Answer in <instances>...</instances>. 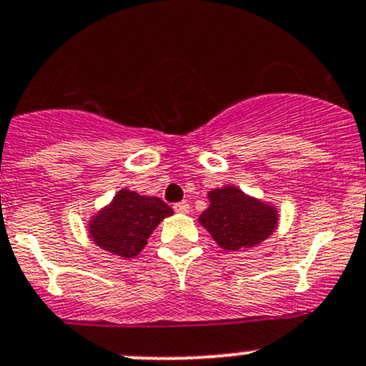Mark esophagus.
<instances>
[{
  "label": "esophagus",
  "mask_w": 366,
  "mask_h": 366,
  "mask_svg": "<svg viewBox=\"0 0 366 366\" xmlns=\"http://www.w3.org/2000/svg\"><path fill=\"white\" fill-rule=\"evenodd\" d=\"M173 209H175V212H179V214H187L191 207L187 202H179V204L173 205Z\"/></svg>",
  "instance_id": "obj_1"
}]
</instances>
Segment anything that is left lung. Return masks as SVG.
I'll list each match as a JSON object with an SVG mask.
<instances>
[{
    "label": "left lung",
    "instance_id": "left-lung-1",
    "mask_svg": "<svg viewBox=\"0 0 366 366\" xmlns=\"http://www.w3.org/2000/svg\"><path fill=\"white\" fill-rule=\"evenodd\" d=\"M207 198L209 207L198 216V222L223 250L254 248L277 229V205L250 197L239 187H216Z\"/></svg>",
    "mask_w": 366,
    "mask_h": 366
}]
</instances>
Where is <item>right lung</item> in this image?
<instances>
[{"label":"right lung","mask_w":366,"mask_h":366,"mask_svg":"<svg viewBox=\"0 0 366 366\" xmlns=\"http://www.w3.org/2000/svg\"><path fill=\"white\" fill-rule=\"evenodd\" d=\"M173 214L161 198L147 197L127 187L87 219V234L97 247L123 259L139 255L159 223Z\"/></svg>","instance_id":"right-lung-1"}]
</instances>
